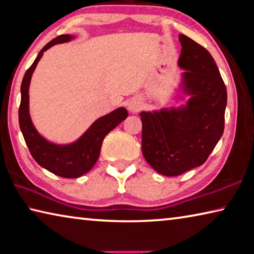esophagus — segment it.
<instances>
[{
  "instance_id": "esophagus-1",
  "label": "esophagus",
  "mask_w": 254,
  "mask_h": 254,
  "mask_svg": "<svg viewBox=\"0 0 254 254\" xmlns=\"http://www.w3.org/2000/svg\"><path fill=\"white\" fill-rule=\"evenodd\" d=\"M128 110L130 111V113L135 114V113H138V111L141 109V107H143V104H141V101L139 99H131L129 102H128Z\"/></svg>"
}]
</instances>
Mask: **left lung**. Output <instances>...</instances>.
<instances>
[{"label":"left lung","mask_w":254,"mask_h":254,"mask_svg":"<svg viewBox=\"0 0 254 254\" xmlns=\"http://www.w3.org/2000/svg\"><path fill=\"white\" fill-rule=\"evenodd\" d=\"M179 66L184 70L173 96L179 106L139 113L141 152L154 171L177 176L201 166L223 135L226 88L213 57L184 34Z\"/></svg>","instance_id":"1"}]
</instances>
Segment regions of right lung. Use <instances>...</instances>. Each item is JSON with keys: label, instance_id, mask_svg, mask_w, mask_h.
<instances>
[{"label": "right lung", "instance_id": "right-lung-1", "mask_svg": "<svg viewBox=\"0 0 254 254\" xmlns=\"http://www.w3.org/2000/svg\"><path fill=\"white\" fill-rule=\"evenodd\" d=\"M75 35L62 34L52 40L39 52L32 65L26 70L21 83V104L19 108V124L26 146L40 166L64 179H77L86 174L99 157L102 141L108 132L127 118L125 107H119L111 113L95 120L77 140L70 144H57L40 134L32 123L29 106V88L32 74L44 51L58 43L69 42Z\"/></svg>", "mask_w": 254, "mask_h": 254}]
</instances>
